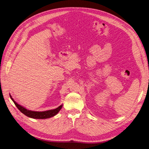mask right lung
I'll return each instance as SVG.
<instances>
[{"mask_svg": "<svg viewBox=\"0 0 149 149\" xmlns=\"http://www.w3.org/2000/svg\"><path fill=\"white\" fill-rule=\"evenodd\" d=\"M9 96L19 111H20L22 113H23L24 115H26V116L31 118H33L44 119V118H48L49 117H53L58 113V111L61 110V108L62 107V105H61L57 108L54 109V110H48L45 111H33L27 110L26 108H25L23 106L19 105L13 100V98L12 97L11 95H9Z\"/></svg>", "mask_w": 149, "mask_h": 149, "instance_id": "add662e5", "label": "right lung"}]
</instances>
